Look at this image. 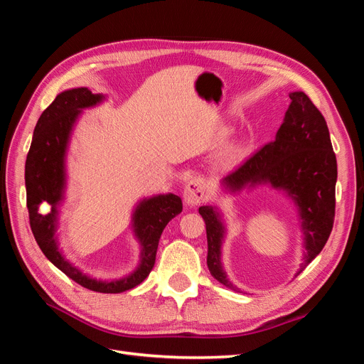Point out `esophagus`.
I'll use <instances>...</instances> for the list:
<instances>
[{"instance_id": "34e87169", "label": "esophagus", "mask_w": 364, "mask_h": 364, "mask_svg": "<svg viewBox=\"0 0 364 364\" xmlns=\"http://www.w3.org/2000/svg\"><path fill=\"white\" fill-rule=\"evenodd\" d=\"M206 194V186L203 179L200 178H193L188 185H186V188L183 191V199L185 203L188 205H197L203 200V197Z\"/></svg>"}]
</instances>
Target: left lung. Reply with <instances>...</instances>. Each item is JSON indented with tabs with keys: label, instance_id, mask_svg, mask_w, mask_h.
I'll return each mask as SVG.
<instances>
[{
	"label": "left lung",
	"instance_id": "obj_1",
	"mask_svg": "<svg viewBox=\"0 0 364 364\" xmlns=\"http://www.w3.org/2000/svg\"><path fill=\"white\" fill-rule=\"evenodd\" d=\"M290 100L274 141L253 153L223 183L238 191L247 183L269 182L293 197L299 206L306 249L299 274L321 253L333 230L337 161L321 111L304 92H291ZM199 213L206 223L208 269L225 287L234 289L220 262L225 234L220 215L211 206H200Z\"/></svg>",
	"mask_w": 364,
	"mask_h": 364
}]
</instances>
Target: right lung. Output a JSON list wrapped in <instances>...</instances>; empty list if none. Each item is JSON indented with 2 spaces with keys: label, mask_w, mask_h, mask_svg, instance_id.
Segmentation results:
<instances>
[{
  "label": "right lung",
  "mask_w": 364,
  "mask_h": 364,
  "mask_svg": "<svg viewBox=\"0 0 364 364\" xmlns=\"http://www.w3.org/2000/svg\"><path fill=\"white\" fill-rule=\"evenodd\" d=\"M102 95L87 87L59 94L39 117L26 161V190L31 232L41 250L54 266L82 287L98 293H123L144 281L155 266L156 250L164 228L171 218L182 213V200L176 194L156 196L142 200L134 214V228L141 241V264L129 277L118 281H97L65 261L56 243L58 205L65 186V151L71 129L80 111L102 102ZM47 201L52 211L42 215L38 205Z\"/></svg>",
  "instance_id": "right-lung-1"
}]
</instances>
